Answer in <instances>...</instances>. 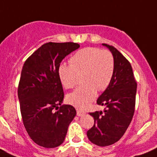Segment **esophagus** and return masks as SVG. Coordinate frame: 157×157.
<instances>
[{"label":"esophagus","mask_w":157,"mask_h":157,"mask_svg":"<svg viewBox=\"0 0 157 157\" xmlns=\"http://www.w3.org/2000/svg\"><path fill=\"white\" fill-rule=\"evenodd\" d=\"M77 116L81 117V116H84V114H85V113H84V111H79V110H77Z\"/></svg>","instance_id":"esophagus-1"}]
</instances>
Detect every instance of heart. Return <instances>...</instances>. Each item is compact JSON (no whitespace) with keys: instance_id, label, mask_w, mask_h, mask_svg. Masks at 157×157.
<instances>
[{"instance_id":"heart-1","label":"heart","mask_w":157,"mask_h":157,"mask_svg":"<svg viewBox=\"0 0 157 157\" xmlns=\"http://www.w3.org/2000/svg\"><path fill=\"white\" fill-rule=\"evenodd\" d=\"M70 65L58 67V77L66 89L73 88L81 76L80 88L67 95V101L78 109H84L95 99L96 90L103 92L112 80L114 59L111 51L98 47H85L70 58Z\"/></svg>"}]
</instances>
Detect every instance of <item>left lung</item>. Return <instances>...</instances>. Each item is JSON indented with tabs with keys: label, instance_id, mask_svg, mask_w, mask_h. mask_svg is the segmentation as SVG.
I'll use <instances>...</instances> for the list:
<instances>
[{
	"label": "left lung",
	"instance_id": "8db88e82",
	"mask_svg": "<svg viewBox=\"0 0 157 157\" xmlns=\"http://www.w3.org/2000/svg\"><path fill=\"white\" fill-rule=\"evenodd\" d=\"M114 59V73L108 88L99 95L97 104L104 111L90 113L94 126L87 132L91 142L108 146L120 140L131 122L135 109L137 82L129 62L114 46L104 44Z\"/></svg>",
	"mask_w": 157,
	"mask_h": 157
}]
</instances>
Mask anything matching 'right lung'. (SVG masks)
I'll return each mask as SVG.
<instances>
[{"instance_id": "1", "label": "right lung", "mask_w": 157, "mask_h": 157, "mask_svg": "<svg viewBox=\"0 0 157 157\" xmlns=\"http://www.w3.org/2000/svg\"><path fill=\"white\" fill-rule=\"evenodd\" d=\"M79 47L75 43H45L26 60L22 69L18 86L22 119L31 140L44 148L63 143L77 114L73 106L62 105L64 92L58 67Z\"/></svg>"}]
</instances>
